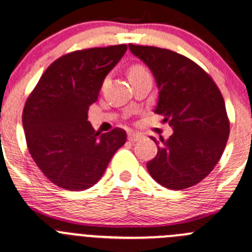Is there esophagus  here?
I'll return each instance as SVG.
<instances>
[{
  "label": "esophagus",
  "instance_id": "34e87169",
  "mask_svg": "<svg viewBox=\"0 0 252 252\" xmlns=\"http://www.w3.org/2000/svg\"><path fill=\"white\" fill-rule=\"evenodd\" d=\"M141 137H142V136H141L140 133H137V132H130V133H128V141H131V142H136V141L140 140Z\"/></svg>",
  "mask_w": 252,
  "mask_h": 252
}]
</instances>
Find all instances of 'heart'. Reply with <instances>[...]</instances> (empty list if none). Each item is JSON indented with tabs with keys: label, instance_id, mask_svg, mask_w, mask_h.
<instances>
[{
	"label": "heart",
	"instance_id": "1",
	"mask_svg": "<svg viewBox=\"0 0 252 252\" xmlns=\"http://www.w3.org/2000/svg\"><path fill=\"white\" fill-rule=\"evenodd\" d=\"M148 73L147 69L142 65H133L131 66L130 70H128V76L130 78H133V76H138V75H142V74Z\"/></svg>",
	"mask_w": 252,
	"mask_h": 252
}]
</instances>
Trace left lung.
<instances>
[{
  "label": "left lung",
  "mask_w": 252,
  "mask_h": 252,
  "mask_svg": "<svg viewBox=\"0 0 252 252\" xmlns=\"http://www.w3.org/2000/svg\"><path fill=\"white\" fill-rule=\"evenodd\" d=\"M131 53L152 71L157 83L155 112L173 128L147 163L160 186L181 190L195 186L213 171L230 132L225 102L209 74L187 57L163 48L128 44Z\"/></svg>",
  "instance_id": "left-lung-1"
}]
</instances>
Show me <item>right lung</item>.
<instances>
[{"instance_id": "right-lung-1", "label": "right lung", "mask_w": 252, "mask_h": 252, "mask_svg": "<svg viewBox=\"0 0 252 252\" xmlns=\"http://www.w3.org/2000/svg\"><path fill=\"white\" fill-rule=\"evenodd\" d=\"M127 50L126 44L75 50L53 62L23 109L28 151L50 182L84 190L102 177L126 131L100 133L88 121L105 76Z\"/></svg>"}]
</instances>
